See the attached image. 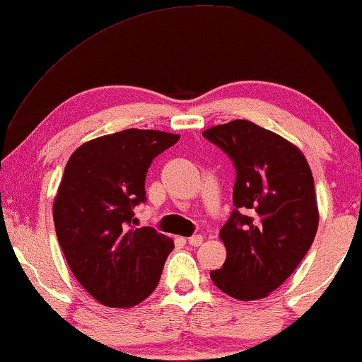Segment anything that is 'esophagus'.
Masks as SVG:
<instances>
[{
  "mask_svg": "<svg viewBox=\"0 0 362 362\" xmlns=\"http://www.w3.org/2000/svg\"><path fill=\"white\" fill-rule=\"evenodd\" d=\"M202 243H203V236H200V234H195V236L188 238V244L193 247H198Z\"/></svg>",
  "mask_w": 362,
  "mask_h": 362,
  "instance_id": "esophagus-1",
  "label": "esophagus"
}]
</instances>
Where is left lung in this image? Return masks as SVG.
<instances>
[{"instance_id":"8db88e82","label":"left lung","mask_w":362,"mask_h":362,"mask_svg":"<svg viewBox=\"0 0 362 362\" xmlns=\"http://www.w3.org/2000/svg\"><path fill=\"white\" fill-rule=\"evenodd\" d=\"M236 167V210L220 231L226 261L210 272L233 298L269 297L287 281L312 246L318 203L312 170L302 151L247 119L203 131Z\"/></svg>"}]
</instances>
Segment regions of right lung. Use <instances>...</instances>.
Here are the masks:
<instances>
[{
  "label": "right lung",
  "instance_id": "obj_1",
  "mask_svg": "<svg viewBox=\"0 0 362 362\" xmlns=\"http://www.w3.org/2000/svg\"><path fill=\"white\" fill-rule=\"evenodd\" d=\"M180 139L156 129H124L81 144L70 156L54 198V225L70 271L96 302L141 303L159 284L174 241L136 228L151 162Z\"/></svg>",
  "mask_w": 362,
  "mask_h": 362
}]
</instances>
